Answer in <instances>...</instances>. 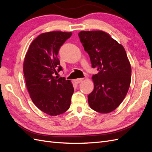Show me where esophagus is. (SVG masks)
Returning <instances> with one entry per match:
<instances>
[{"mask_svg": "<svg viewBox=\"0 0 152 152\" xmlns=\"http://www.w3.org/2000/svg\"><path fill=\"white\" fill-rule=\"evenodd\" d=\"M84 80V79L83 78H79V79H75V80H74V82H75V83L77 84H79V83H80V82Z\"/></svg>", "mask_w": 152, "mask_h": 152, "instance_id": "obj_1", "label": "esophagus"}]
</instances>
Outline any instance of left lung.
<instances>
[{"instance_id": "left-lung-1", "label": "left lung", "mask_w": 152, "mask_h": 152, "mask_svg": "<svg viewBox=\"0 0 152 152\" xmlns=\"http://www.w3.org/2000/svg\"><path fill=\"white\" fill-rule=\"evenodd\" d=\"M80 42L97 74L92 77L94 90L88 103L94 111L110 113L125 98L131 80V66L125 49L104 31H81Z\"/></svg>"}]
</instances>
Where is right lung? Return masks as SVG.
I'll use <instances>...</instances> for the list:
<instances>
[{
	"label": "right lung",
	"mask_w": 152,
	"mask_h": 152,
	"mask_svg": "<svg viewBox=\"0 0 152 152\" xmlns=\"http://www.w3.org/2000/svg\"><path fill=\"white\" fill-rule=\"evenodd\" d=\"M72 34L58 31L39 35L31 43L24 59L25 79L32 102L51 116L67 111L74 91L70 80L53 76L62 70L58 52Z\"/></svg>",
	"instance_id": "add662e5"
}]
</instances>
